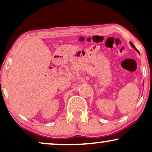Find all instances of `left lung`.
<instances>
[{
	"mask_svg": "<svg viewBox=\"0 0 152 152\" xmlns=\"http://www.w3.org/2000/svg\"><path fill=\"white\" fill-rule=\"evenodd\" d=\"M130 44H131V46H132V47H133V48H135V50H137V51L139 53V51H138V50H137V48L135 47V46H134V45H133V44L132 43H131V42H130Z\"/></svg>",
	"mask_w": 152,
	"mask_h": 152,
	"instance_id": "1",
	"label": "left lung"
}]
</instances>
